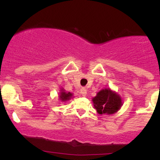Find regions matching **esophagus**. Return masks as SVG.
Instances as JSON below:
<instances>
[{
	"label": "esophagus",
	"instance_id": "1",
	"mask_svg": "<svg viewBox=\"0 0 160 160\" xmlns=\"http://www.w3.org/2000/svg\"><path fill=\"white\" fill-rule=\"evenodd\" d=\"M80 94L83 95V96H86L87 94L86 88H81V89H80Z\"/></svg>",
	"mask_w": 160,
	"mask_h": 160
}]
</instances>
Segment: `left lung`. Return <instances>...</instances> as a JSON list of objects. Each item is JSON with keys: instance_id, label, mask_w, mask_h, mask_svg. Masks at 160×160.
<instances>
[{"instance_id": "obj_1", "label": "left lung", "mask_w": 160, "mask_h": 160, "mask_svg": "<svg viewBox=\"0 0 160 160\" xmlns=\"http://www.w3.org/2000/svg\"><path fill=\"white\" fill-rule=\"evenodd\" d=\"M93 107L99 114H113L122 106V100L119 94L111 88H104L98 92L92 98Z\"/></svg>"}]
</instances>
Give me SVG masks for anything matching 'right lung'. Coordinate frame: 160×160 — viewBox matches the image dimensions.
<instances>
[{
  "instance_id": "1",
  "label": "right lung",
  "mask_w": 160,
  "mask_h": 160,
  "mask_svg": "<svg viewBox=\"0 0 160 160\" xmlns=\"http://www.w3.org/2000/svg\"><path fill=\"white\" fill-rule=\"evenodd\" d=\"M72 98V93L70 92H67L63 88H60V92L59 94V100L62 102H67Z\"/></svg>"
}]
</instances>
